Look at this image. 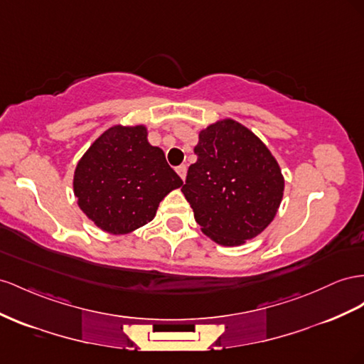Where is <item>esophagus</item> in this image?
<instances>
[{
  "mask_svg": "<svg viewBox=\"0 0 364 364\" xmlns=\"http://www.w3.org/2000/svg\"><path fill=\"white\" fill-rule=\"evenodd\" d=\"M176 171H178V174L181 176V179L185 181V178H186V165H179L178 168H176Z\"/></svg>",
  "mask_w": 364,
  "mask_h": 364,
  "instance_id": "1",
  "label": "esophagus"
}]
</instances>
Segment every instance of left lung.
Segmentation results:
<instances>
[{"label": "left lung", "mask_w": 364, "mask_h": 364, "mask_svg": "<svg viewBox=\"0 0 364 364\" xmlns=\"http://www.w3.org/2000/svg\"><path fill=\"white\" fill-rule=\"evenodd\" d=\"M194 153L198 161L182 193L202 231L225 247L259 235L276 215L284 188L267 145L247 127L223 119L200 132Z\"/></svg>", "instance_id": "1"}]
</instances>
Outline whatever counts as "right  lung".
<instances>
[{
  "mask_svg": "<svg viewBox=\"0 0 364 364\" xmlns=\"http://www.w3.org/2000/svg\"><path fill=\"white\" fill-rule=\"evenodd\" d=\"M182 179L159 146L146 141L144 125H114L77 162L73 190L77 205L96 227L127 234L153 220L156 210Z\"/></svg>",
  "mask_w": 364,
  "mask_h": 364,
  "instance_id": "right-lung-1",
  "label": "right lung"
}]
</instances>
